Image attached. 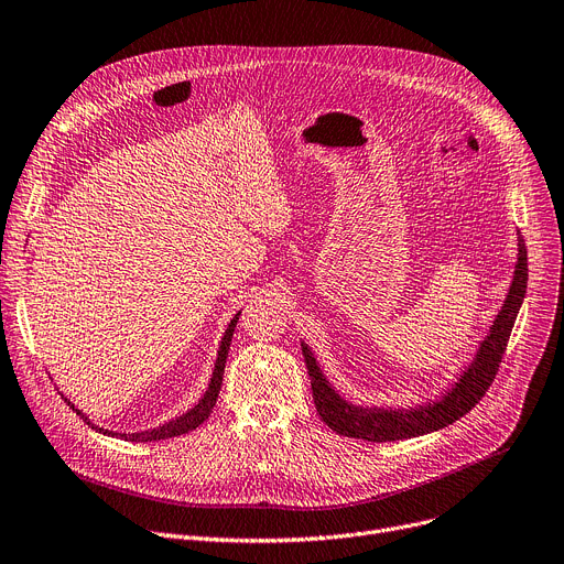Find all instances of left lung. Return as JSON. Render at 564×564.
Segmentation results:
<instances>
[{"mask_svg": "<svg viewBox=\"0 0 564 564\" xmlns=\"http://www.w3.org/2000/svg\"><path fill=\"white\" fill-rule=\"evenodd\" d=\"M525 285H528V251L519 237V258H517L514 279H512L506 304H502L500 313L496 315L487 338L480 343L476 359H473V364L459 377L455 389H451L434 404H425L416 409H377V406L366 409V406L349 404L329 387V381L322 375L313 351L308 349V345L302 343L304 361L311 377L313 402L319 419L336 434L375 441V443L421 436V434L453 425L485 398L491 381L496 379L498 366L502 361V354H506V347L514 327L517 313L523 304Z\"/></svg>", "mask_w": 564, "mask_h": 564, "instance_id": "1", "label": "left lung"}]
</instances>
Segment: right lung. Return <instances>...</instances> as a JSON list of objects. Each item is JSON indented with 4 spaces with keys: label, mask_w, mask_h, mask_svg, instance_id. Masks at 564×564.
Masks as SVG:
<instances>
[{
    "label": "right lung",
    "mask_w": 564,
    "mask_h": 564,
    "mask_svg": "<svg viewBox=\"0 0 564 564\" xmlns=\"http://www.w3.org/2000/svg\"><path fill=\"white\" fill-rule=\"evenodd\" d=\"M237 319H240V313H237V315L230 319L228 329H226V334H224V338H221L219 354H217V364H215V372H213V379H210V387H207V391H205V395L198 400V404H196L194 409H189L187 413H183L181 419H175V421H171V423H166V425H160V427H155V430L134 432V434H121V432H109V430H102V427L91 425V421H88L79 409H75L70 402H68V404H70V406L79 413V416H82L88 425H91L94 430H98V432H102V434H107V436H121V438H126V441H160V438L181 436V434H187V432L196 430L207 416H210V411H213L215 404H217V398H219V391H221L224 368H226V359H228V349H230V338H232Z\"/></svg>",
    "instance_id": "1"
}]
</instances>
